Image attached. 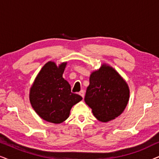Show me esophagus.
<instances>
[{
	"instance_id": "1",
	"label": "esophagus",
	"mask_w": 159,
	"mask_h": 159,
	"mask_svg": "<svg viewBox=\"0 0 159 159\" xmlns=\"http://www.w3.org/2000/svg\"><path fill=\"white\" fill-rule=\"evenodd\" d=\"M79 95H81V96L82 97V98H84V90H81L80 91V92L79 93Z\"/></svg>"
}]
</instances>
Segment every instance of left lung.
I'll return each mask as SVG.
<instances>
[{
	"label": "left lung",
	"instance_id": "1",
	"mask_svg": "<svg viewBox=\"0 0 159 159\" xmlns=\"http://www.w3.org/2000/svg\"><path fill=\"white\" fill-rule=\"evenodd\" d=\"M129 97L127 84L112 67L103 65L91 74L84 101L98 120L107 122L125 109Z\"/></svg>",
	"mask_w": 159,
	"mask_h": 159
}]
</instances>
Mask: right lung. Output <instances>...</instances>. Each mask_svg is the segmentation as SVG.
I'll return each instance as SVG.
<instances>
[{"instance_id": "right-lung-1", "label": "right lung", "mask_w": 159, "mask_h": 159, "mask_svg": "<svg viewBox=\"0 0 159 159\" xmlns=\"http://www.w3.org/2000/svg\"><path fill=\"white\" fill-rule=\"evenodd\" d=\"M66 63L57 66L49 61L37 76L30 93V101L35 112L44 120L59 124L69 116L71 107L82 99L71 92V86L63 78Z\"/></svg>"}]
</instances>
